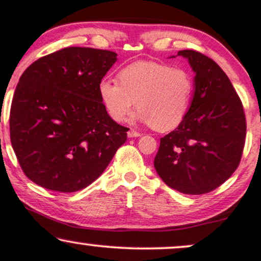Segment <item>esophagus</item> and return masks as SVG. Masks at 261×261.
<instances>
[{"label":"esophagus","mask_w":261,"mask_h":261,"mask_svg":"<svg viewBox=\"0 0 261 261\" xmlns=\"http://www.w3.org/2000/svg\"><path fill=\"white\" fill-rule=\"evenodd\" d=\"M140 136H141V134L137 133V131L133 130V128L127 131V137H130V139H131V137H140Z\"/></svg>","instance_id":"34e87169"}]
</instances>
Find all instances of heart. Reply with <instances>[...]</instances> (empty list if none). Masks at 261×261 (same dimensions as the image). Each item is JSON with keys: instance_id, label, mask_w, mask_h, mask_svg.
Here are the masks:
<instances>
[{"instance_id": "obj_1", "label": "heart", "mask_w": 261, "mask_h": 261, "mask_svg": "<svg viewBox=\"0 0 261 261\" xmlns=\"http://www.w3.org/2000/svg\"><path fill=\"white\" fill-rule=\"evenodd\" d=\"M118 82L100 81L98 92L108 115L114 121L126 120L134 106L135 121L169 131L184 120L194 93L188 70L154 61H137L121 68Z\"/></svg>"}]
</instances>
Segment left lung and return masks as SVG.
<instances>
[{
    "label": "left lung",
    "mask_w": 261,
    "mask_h": 261,
    "mask_svg": "<svg viewBox=\"0 0 261 261\" xmlns=\"http://www.w3.org/2000/svg\"><path fill=\"white\" fill-rule=\"evenodd\" d=\"M178 55L188 60L195 73L193 99L184 120L161 139L154 168L169 188L201 195L234 173L243 153L247 122L238 94L214 60L194 50Z\"/></svg>",
    "instance_id": "8db88e82"
}]
</instances>
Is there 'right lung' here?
Returning <instances> with one entry per match:
<instances>
[{
    "instance_id": "1",
    "label": "right lung",
    "mask_w": 261,
    "mask_h": 261,
    "mask_svg": "<svg viewBox=\"0 0 261 261\" xmlns=\"http://www.w3.org/2000/svg\"><path fill=\"white\" fill-rule=\"evenodd\" d=\"M118 54L65 47L20 76L10 114L12 147L24 174L45 189L73 193L106 170L127 139L108 115L98 86Z\"/></svg>"
}]
</instances>
